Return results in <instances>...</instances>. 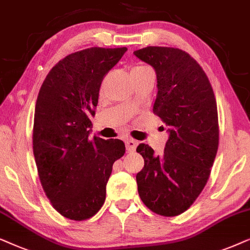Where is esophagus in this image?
Segmentation results:
<instances>
[{
    "label": "esophagus",
    "mask_w": 250,
    "mask_h": 250,
    "mask_svg": "<svg viewBox=\"0 0 250 250\" xmlns=\"http://www.w3.org/2000/svg\"><path fill=\"white\" fill-rule=\"evenodd\" d=\"M137 145H138V142L132 138H128L127 141H125V147H127L128 152H135Z\"/></svg>",
    "instance_id": "1"
}]
</instances>
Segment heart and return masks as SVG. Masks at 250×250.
<instances>
[{
    "mask_svg": "<svg viewBox=\"0 0 250 250\" xmlns=\"http://www.w3.org/2000/svg\"><path fill=\"white\" fill-rule=\"evenodd\" d=\"M145 69H149L148 66L137 65V66H135V67L131 69V72H141V71H145Z\"/></svg>",
    "mask_w": 250,
    "mask_h": 250,
    "instance_id": "obj_1",
    "label": "heart"
}]
</instances>
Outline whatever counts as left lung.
Returning <instances> with one entry per match:
<instances>
[{
    "mask_svg": "<svg viewBox=\"0 0 250 250\" xmlns=\"http://www.w3.org/2000/svg\"><path fill=\"white\" fill-rule=\"evenodd\" d=\"M134 53L155 69L153 113L169 131L164 154L138 145L144 158V168L136 175L138 193L149 210L172 217L191 207L210 176L219 142L217 104L208 76L188 52L146 46Z\"/></svg>",
    "mask_w": 250,
    "mask_h": 250,
    "instance_id": "8db88e82",
    "label": "left lung"
}]
</instances>
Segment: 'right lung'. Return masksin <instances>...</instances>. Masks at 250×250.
<instances>
[{
  "label": "right lung",
  "mask_w": 250,
  "mask_h": 250,
  "mask_svg": "<svg viewBox=\"0 0 250 250\" xmlns=\"http://www.w3.org/2000/svg\"><path fill=\"white\" fill-rule=\"evenodd\" d=\"M127 48H88L59 61L46 75L35 105L33 153L52 207L74 221L104 205L113 164L125 152L120 139H89L90 115L104 76Z\"/></svg>",
  "instance_id": "obj_1"
}]
</instances>
